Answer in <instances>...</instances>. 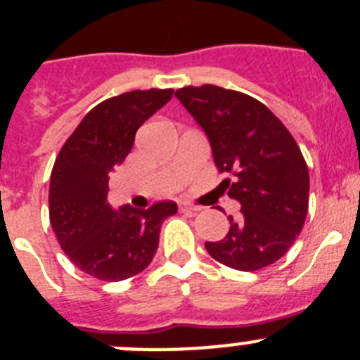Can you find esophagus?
<instances>
[{
    "instance_id": "1",
    "label": "esophagus",
    "mask_w": 360,
    "mask_h": 360,
    "mask_svg": "<svg viewBox=\"0 0 360 360\" xmlns=\"http://www.w3.org/2000/svg\"><path fill=\"white\" fill-rule=\"evenodd\" d=\"M179 210L183 211V213H199L202 207L200 206H195V204L191 202H186V200H181L179 202Z\"/></svg>"
}]
</instances>
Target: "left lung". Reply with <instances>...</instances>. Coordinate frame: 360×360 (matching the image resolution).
Masks as SVG:
<instances>
[{"label":"left lung","instance_id":"obj_1","mask_svg":"<svg viewBox=\"0 0 360 360\" xmlns=\"http://www.w3.org/2000/svg\"><path fill=\"white\" fill-rule=\"evenodd\" d=\"M176 97L202 127L220 172L236 179L229 197L241 204L220 241H206L218 263L256 271L281 259L304 227L309 170L286 126L254 97L214 85L184 86Z\"/></svg>","mask_w":360,"mask_h":360}]
</instances>
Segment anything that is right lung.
<instances>
[{"label":"right lung","mask_w":360,"mask_h":360,"mask_svg":"<svg viewBox=\"0 0 360 360\" xmlns=\"http://www.w3.org/2000/svg\"><path fill=\"white\" fill-rule=\"evenodd\" d=\"M172 89L133 90L90 110L63 143L49 183V220L69 259L101 281H124L146 270L176 202L149 210L108 202L110 174L133 149L134 134L172 99Z\"/></svg>","instance_id":"right-lung-1"}]
</instances>
